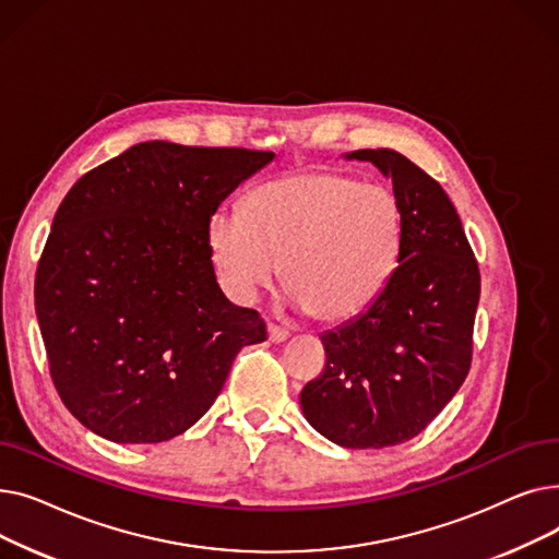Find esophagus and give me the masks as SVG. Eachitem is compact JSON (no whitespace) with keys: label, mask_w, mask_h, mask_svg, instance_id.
<instances>
[{"label":"esophagus","mask_w":559,"mask_h":559,"mask_svg":"<svg viewBox=\"0 0 559 559\" xmlns=\"http://www.w3.org/2000/svg\"><path fill=\"white\" fill-rule=\"evenodd\" d=\"M267 333H270L272 342H285L289 337V331L285 326H278V324H270Z\"/></svg>","instance_id":"34e87169"}]
</instances>
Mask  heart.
Listing matches in <instances>:
<instances>
[{"instance_id": "heart-1", "label": "heart", "mask_w": 559, "mask_h": 559, "mask_svg": "<svg viewBox=\"0 0 559 559\" xmlns=\"http://www.w3.org/2000/svg\"><path fill=\"white\" fill-rule=\"evenodd\" d=\"M222 287L251 301L281 272L289 297L321 321L365 312L388 287L401 251V205L383 183L329 169L258 186L247 211L222 205L209 224Z\"/></svg>"}]
</instances>
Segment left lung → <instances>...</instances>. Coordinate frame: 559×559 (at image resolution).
<instances>
[{
	"mask_svg": "<svg viewBox=\"0 0 559 559\" xmlns=\"http://www.w3.org/2000/svg\"><path fill=\"white\" fill-rule=\"evenodd\" d=\"M392 176L401 251L388 287L358 319L321 335L326 365L301 390L310 426L346 449L417 437L472 369L480 270L455 205L394 150H360Z\"/></svg>",
	"mask_w": 559,
	"mask_h": 559,
	"instance_id": "8db88e82",
	"label": "left lung"
}]
</instances>
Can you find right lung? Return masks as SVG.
Returning <instances> with one entry per match:
<instances>
[{"mask_svg": "<svg viewBox=\"0 0 559 559\" xmlns=\"http://www.w3.org/2000/svg\"><path fill=\"white\" fill-rule=\"evenodd\" d=\"M274 158L242 146L140 142L83 174L36 270L53 388L117 444H158L197 424L242 346L267 340L217 285L209 224Z\"/></svg>", "mask_w": 559, "mask_h": 559, "instance_id": "obj_1", "label": "right lung"}]
</instances>
